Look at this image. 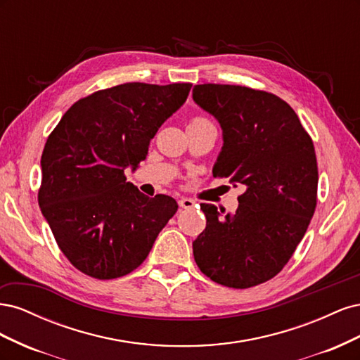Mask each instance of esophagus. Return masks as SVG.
I'll return each mask as SVG.
<instances>
[{
	"label": "esophagus",
	"mask_w": 360,
	"mask_h": 360,
	"mask_svg": "<svg viewBox=\"0 0 360 360\" xmlns=\"http://www.w3.org/2000/svg\"><path fill=\"white\" fill-rule=\"evenodd\" d=\"M179 205L181 207V209L189 210V209H193L195 201H193L192 198H180V200H179Z\"/></svg>",
	"instance_id": "esophagus-1"
}]
</instances>
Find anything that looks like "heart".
Masks as SVG:
<instances>
[{
  "label": "heart",
  "mask_w": 360,
  "mask_h": 360,
  "mask_svg": "<svg viewBox=\"0 0 360 360\" xmlns=\"http://www.w3.org/2000/svg\"><path fill=\"white\" fill-rule=\"evenodd\" d=\"M200 120H204V118H201V117H198V118H193L192 122H200Z\"/></svg>",
  "instance_id": "1"
}]
</instances>
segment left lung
Instances as JSON below:
<instances>
[{
  "label": "left lung",
  "instance_id": "left-lung-1",
  "mask_svg": "<svg viewBox=\"0 0 360 360\" xmlns=\"http://www.w3.org/2000/svg\"><path fill=\"white\" fill-rule=\"evenodd\" d=\"M192 97L222 129L213 176L245 188L234 213L201 204L207 225L192 243L195 261L221 285H258L288 263L312 219L319 183L312 139L275 94L202 84Z\"/></svg>",
  "mask_w": 360,
  "mask_h": 360
}]
</instances>
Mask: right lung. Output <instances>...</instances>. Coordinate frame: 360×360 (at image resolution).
Masks as SVG:
<instances>
[{"instance_id": "right-lung-1", "label": "right lung", "mask_w": 360, "mask_h": 360, "mask_svg": "<svg viewBox=\"0 0 360 360\" xmlns=\"http://www.w3.org/2000/svg\"><path fill=\"white\" fill-rule=\"evenodd\" d=\"M192 84L129 82L70 106L41 155L39 205L70 263L115 279L147 258L177 212L168 195L150 198L124 169L138 167L159 127L186 102Z\"/></svg>"}]
</instances>
